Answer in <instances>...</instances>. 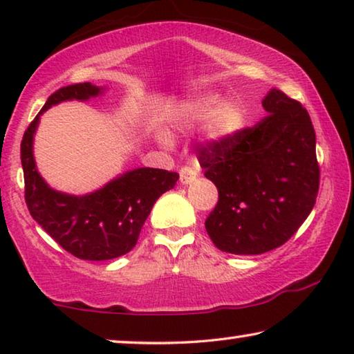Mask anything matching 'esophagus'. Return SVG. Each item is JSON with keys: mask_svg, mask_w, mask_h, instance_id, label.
<instances>
[{"mask_svg": "<svg viewBox=\"0 0 354 354\" xmlns=\"http://www.w3.org/2000/svg\"><path fill=\"white\" fill-rule=\"evenodd\" d=\"M198 178V171H194L193 167L185 166L180 169V183L182 185H189Z\"/></svg>", "mask_w": 354, "mask_h": 354, "instance_id": "1", "label": "esophagus"}]
</instances>
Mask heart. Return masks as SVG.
<instances>
[{"instance_id": "obj_1", "label": "heart", "mask_w": 354, "mask_h": 354, "mask_svg": "<svg viewBox=\"0 0 354 354\" xmlns=\"http://www.w3.org/2000/svg\"><path fill=\"white\" fill-rule=\"evenodd\" d=\"M198 115L210 117V129L216 138H225L232 134L242 123V113L232 101H220L210 96L199 102Z\"/></svg>"}]
</instances>
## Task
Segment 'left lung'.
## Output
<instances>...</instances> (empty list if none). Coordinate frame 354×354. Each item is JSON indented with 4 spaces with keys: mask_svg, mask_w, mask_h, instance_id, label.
Here are the masks:
<instances>
[{
    "mask_svg": "<svg viewBox=\"0 0 354 354\" xmlns=\"http://www.w3.org/2000/svg\"><path fill=\"white\" fill-rule=\"evenodd\" d=\"M263 107L268 115L253 128L199 149L204 176L218 188L205 230L226 253L261 254L283 245L317 201L319 166L308 112L277 88Z\"/></svg>",
    "mask_w": 354,
    "mask_h": 354,
    "instance_id": "left-lung-1",
    "label": "left lung"
}]
</instances>
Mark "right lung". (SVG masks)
Instances as JSON below:
<instances>
[{"mask_svg": "<svg viewBox=\"0 0 354 354\" xmlns=\"http://www.w3.org/2000/svg\"><path fill=\"white\" fill-rule=\"evenodd\" d=\"M104 90L90 82L57 90L30 123L20 145L25 201L31 216L59 247L86 261L113 259L131 252L153 204L178 180L177 172L138 167L93 193L75 196L57 192L41 177L32 140L42 113L63 101H86Z\"/></svg>", "mask_w": 354, "mask_h": 354, "instance_id": "right-lung-1", "label": "right lung"}]
</instances>
